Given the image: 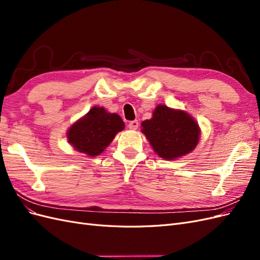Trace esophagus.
Wrapping results in <instances>:
<instances>
[{
	"label": "esophagus",
	"mask_w": 260,
	"mask_h": 260,
	"mask_svg": "<svg viewBox=\"0 0 260 260\" xmlns=\"http://www.w3.org/2000/svg\"><path fill=\"white\" fill-rule=\"evenodd\" d=\"M128 127H129V129H131V130H137L138 127H139V121H138V120L130 121Z\"/></svg>",
	"instance_id": "esophagus-1"
}]
</instances>
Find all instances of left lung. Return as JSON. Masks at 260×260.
I'll return each instance as SVG.
<instances>
[{
  "label": "left lung",
  "mask_w": 260,
  "mask_h": 260,
  "mask_svg": "<svg viewBox=\"0 0 260 260\" xmlns=\"http://www.w3.org/2000/svg\"><path fill=\"white\" fill-rule=\"evenodd\" d=\"M141 125L154 152L166 160L190 154L200 142L198 121L181 109L157 105L151 119L142 121Z\"/></svg>",
  "instance_id": "1"
}]
</instances>
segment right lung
Segmentation results:
<instances>
[{
	"label": "right lung",
	"mask_w": 260,
	"mask_h": 260,
	"mask_svg": "<svg viewBox=\"0 0 260 260\" xmlns=\"http://www.w3.org/2000/svg\"><path fill=\"white\" fill-rule=\"evenodd\" d=\"M123 129L124 122L119 115L94 106L70 125L67 140L77 152L94 157L103 153L117 133Z\"/></svg>",
	"instance_id": "right-lung-1"
}]
</instances>
